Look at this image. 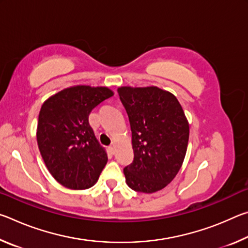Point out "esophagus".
I'll return each instance as SVG.
<instances>
[{
    "label": "esophagus",
    "instance_id": "1",
    "mask_svg": "<svg viewBox=\"0 0 248 248\" xmlns=\"http://www.w3.org/2000/svg\"><path fill=\"white\" fill-rule=\"evenodd\" d=\"M109 150H110V152L114 154L116 152V143H112L110 146H109Z\"/></svg>",
    "mask_w": 248,
    "mask_h": 248
}]
</instances>
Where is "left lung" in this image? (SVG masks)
Masks as SVG:
<instances>
[{
	"instance_id": "obj_1",
	"label": "left lung",
	"mask_w": 248,
	"mask_h": 248,
	"mask_svg": "<svg viewBox=\"0 0 248 248\" xmlns=\"http://www.w3.org/2000/svg\"><path fill=\"white\" fill-rule=\"evenodd\" d=\"M132 132L133 162L124 169L131 189L153 194L166 187L183 165L189 124L179 102L156 86L118 89Z\"/></svg>"
}]
</instances>
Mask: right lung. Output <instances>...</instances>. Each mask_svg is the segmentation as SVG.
<instances>
[{
  "label": "right lung",
  "mask_w": 248,
  "mask_h": 248,
  "mask_svg": "<svg viewBox=\"0 0 248 248\" xmlns=\"http://www.w3.org/2000/svg\"><path fill=\"white\" fill-rule=\"evenodd\" d=\"M114 92L105 86L75 85L58 92L41 106L37 143L50 174L62 186H94L108 157L89 123L91 111Z\"/></svg>",
  "instance_id": "right-lung-1"
}]
</instances>
